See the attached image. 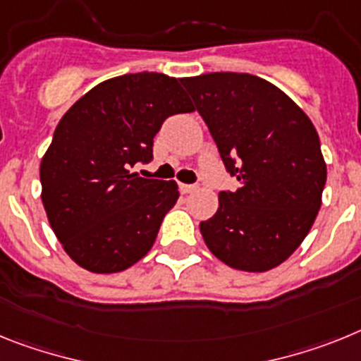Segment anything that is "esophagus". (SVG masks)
<instances>
[{
  "label": "esophagus",
  "mask_w": 361,
  "mask_h": 361,
  "mask_svg": "<svg viewBox=\"0 0 361 361\" xmlns=\"http://www.w3.org/2000/svg\"><path fill=\"white\" fill-rule=\"evenodd\" d=\"M198 189V187H196V185H187V183H181L180 185V190L183 194H190V192H194V190Z\"/></svg>",
  "instance_id": "1"
}]
</instances>
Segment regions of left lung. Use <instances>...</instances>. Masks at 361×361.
<instances>
[{
    "mask_svg": "<svg viewBox=\"0 0 361 361\" xmlns=\"http://www.w3.org/2000/svg\"><path fill=\"white\" fill-rule=\"evenodd\" d=\"M180 81L238 180L200 224L207 247L240 271L278 267L305 240L322 205L327 167L314 125L287 94L252 74Z\"/></svg>",
    "mask_w": 361,
    "mask_h": 361,
    "instance_id": "1",
    "label": "left lung"
}]
</instances>
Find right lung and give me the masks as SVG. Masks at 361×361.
Returning a JSON list of instances; mask_svg holds the SVG:
<instances>
[{
  "instance_id": "obj_1",
  "label": "right lung",
  "mask_w": 361,
  "mask_h": 361,
  "mask_svg": "<svg viewBox=\"0 0 361 361\" xmlns=\"http://www.w3.org/2000/svg\"><path fill=\"white\" fill-rule=\"evenodd\" d=\"M194 111L176 78L137 72L112 78L59 120L39 167L42 200L65 252L90 272H120L154 245L178 202L176 181L128 169L152 159L169 116Z\"/></svg>"
}]
</instances>
